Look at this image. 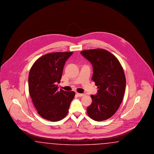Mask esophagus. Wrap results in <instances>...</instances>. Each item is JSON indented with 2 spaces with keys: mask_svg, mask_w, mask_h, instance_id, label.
I'll return each instance as SVG.
<instances>
[{
  "mask_svg": "<svg viewBox=\"0 0 154 154\" xmlns=\"http://www.w3.org/2000/svg\"><path fill=\"white\" fill-rule=\"evenodd\" d=\"M76 95L78 96L79 97H82L85 95L84 94H79V93H76Z\"/></svg>",
  "mask_w": 154,
  "mask_h": 154,
  "instance_id": "34e87169",
  "label": "esophagus"
}]
</instances>
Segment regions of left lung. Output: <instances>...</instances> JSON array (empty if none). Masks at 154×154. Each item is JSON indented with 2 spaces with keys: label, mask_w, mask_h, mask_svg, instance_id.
I'll return each instance as SVG.
<instances>
[{
  "label": "left lung",
  "mask_w": 154,
  "mask_h": 154,
  "mask_svg": "<svg viewBox=\"0 0 154 154\" xmlns=\"http://www.w3.org/2000/svg\"><path fill=\"white\" fill-rule=\"evenodd\" d=\"M92 63V80L97 86V94L91 97L92 103L87 107L89 117L96 121L111 117L117 111L123 100L126 78L122 67L118 59L103 49L81 52Z\"/></svg>",
  "instance_id": "obj_1"
}]
</instances>
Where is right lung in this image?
<instances>
[{"mask_svg":"<svg viewBox=\"0 0 154 154\" xmlns=\"http://www.w3.org/2000/svg\"><path fill=\"white\" fill-rule=\"evenodd\" d=\"M73 52H52L36 60L30 70L28 85L30 96L38 114L52 122L65 117L74 91L59 90L57 83L62 78L63 67Z\"/></svg>","mask_w":154,"mask_h":154,"instance_id":"add662e5","label":"right lung"}]
</instances>
